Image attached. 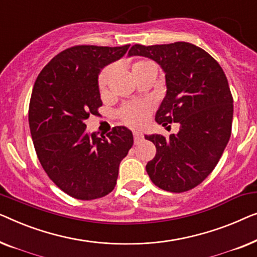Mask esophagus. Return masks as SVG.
I'll use <instances>...</instances> for the list:
<instances>
[{"label": "esophagus", "mask_w": 257, "mask_h": 257, "mask_svg": "<svg viewBox=\"0 0 257 257\" xmlns=\"http://www.w3.org/2000/svg\"><path fill=\"white\" fill-rule=\"evenodd\" d=\"M143 139V135L142 133L140 132H134V141H135V143H139L141 140Z\"/></svg>", "instance_id": "esophagus-1"}]
</instances>
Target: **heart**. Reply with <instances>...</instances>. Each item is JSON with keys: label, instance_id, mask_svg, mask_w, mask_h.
I'll return each instance as SVG.
<instances>
[{"label": "heart", "instance_id": "obj_1", "mask_svg": "<svg viewBox=\"0 0 257 257\" xmlns=\"http://www.w3.org/2000/svg\"><path fill=\"white\" fill-rule=\"evenodd\" d=\"M149 65H154L153 63L148 60H141L137 61V63L134 64L133 71L139 70V68H143L146 66H149ZM111 74V67H106L104 70L101 72L99 75V80H97V84H99L100 91H104L108 85V81H109ZM150 104L146 102H136V103H129L125 104L124 107H122L118 114H120V117L124 123L129 125H134V127H137V125L143 124L146 122L148 115L150 113Z\"/></svg>", "mask_w": 257, "mask_h": 257}]
</instances>
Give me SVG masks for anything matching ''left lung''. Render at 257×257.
Here are the masks:
<instances>
[{"label":"left lung","instance_id":"8db88e82","mask_svg":"<svg viewBox=\"0 0 257 257\" xmlns=\"http://www.w3.org/2000/svg\"><path fill=\"white\" fill-rule=\"evenodd\" d=\"M128 56L150 58L162 67L166 95L155 120L180 125L168 139L146 135L156 146V156L146 166L148 175L169 192L193 189L213 171L229 141L233 96L226 75L214 58L186 42L135 44Z\"/></svg>","mask_w":257,"mask_h":257}]
</instances>
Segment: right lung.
<instances>
[{"instance_id":"obj_1","label":"right lung","mask_w":257,"mask_h":257,"mask_svg":"<svg viewBox=\"0 0 257 257\" xmlns=\"http://www.w3.org/2000/svg\"><path fill=\"white\" fill-rule=\"evenodd\" d=\"M130 45H77L52 58L36 79L29 106L34 147L50 179L80 200L114 190L118 165L133 147V133L114 127L106 136L86 132L85 120L102 106L97 77Z\"/></svg>"}]
</instances>
